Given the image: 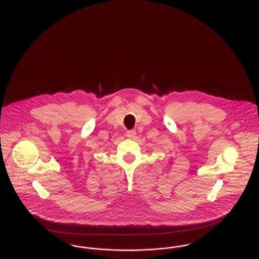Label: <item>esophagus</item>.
<instances>
[{
  "instance_id": "obj_1",
  "label": "esophagus",
  "mask_w": 259,
  "mask_h": 259,
  "mask_svg": "<svg viewBox=\"0 0 259 259\" xmlns=\"http://www.w3.org/2000/svg\"><path fill=\"white\" fill-rule=\"evenodd\" d=\"M126 135L129 139H133L136 136V131L135 130H129V131H127Z\"/></svg>"
}]
</instances>
